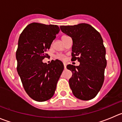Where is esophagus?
I'll list each match as a JSON object with an SVG mask.
<instances>
[{"label": "esophagus", "instance_id": "obj_1", "mask_svg": "<svg viewBox=\"0 0 122 122\" xmlns=\"http://www.w3.org/2000/svg\"><path fill=\"white\" fill-rule=\"evenodd\" d=\"M63 65H64V68H65H65H66V63H63Z\"/></svg>", "mask_w": 122, "mask_h": 122}]
</instances>
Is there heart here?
Instances as JSON below:
<instances>
[{
    "mask_svg": "<svg viewBox=\"0 0 122 122\" xmlns=\"http://www.w3.org/2000/svg\"><path fill=\"white\" fill-rule=\"evenodd\" d=\"M66 37H67V36H65V35H64V36H62V38H61V39H62V41H63V40H64L65 38H66ZM57 57L59 58V59H63V56H62V55H58V56H57Z\"/></svg>",
    "mask_w": 122,
    "mask_h": 122,
    "instance_id": "b5f03b06",
    "label": "heart"
}]
</instances>
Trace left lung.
<instances>
[{
    "instance_id": "1",
    "label": "left lung",
    "mask_w": 122,
    "mask_h": 122,
    "mask_svg": "<svg viewBox=\"0 0 122 122\" xmlns=\"http://www.w3.org/2000/svg\"><path fill=\"white\" fill-rule=\"evenodd\" d=\"M62 32L73 40L72 60H78L79 66L68 65L71 71L69 79L73 95L81 100H90L97 96L103 86L107 62L106 49L100 33L86 23L60 26Z\"/></svg>"
}]
</instances>
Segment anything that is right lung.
Listing matches in <instances>:
<instances>
[{
	"mask_svg": "<svg viewBox=\"0 0 122 122\" xmlns=\"http://www.w3.org/2000/svg\"><path fill=\"white\" fill-rule=\"evenodd\" d=\"M59 30L57 25L33 22L19 36L17 71L25 91L36 101H47L53 97L64 68L60 60H52L48 65L42 61L49 56L46 51Z\"/></svg>",
	"mask_w": 122,
	"mask_h": 122,
	"instance_id": "add662e5",
	"label": "right lung"
}]
</instances>
